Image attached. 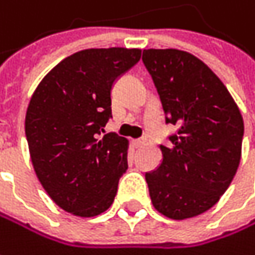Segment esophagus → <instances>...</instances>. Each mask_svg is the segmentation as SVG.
I'll use <instances>...</instances> for the list:
<instances>
[{
    "label": "esophagus",
    "mask_w": 255,
    "mask_h": 255,
    "mask_svg": "<svg viewBox=\"0 0 255 255\" xmlns=\"http://www.w3.org/2000/svg\"><path fill=\"white\" fill-rule=\"evenodd\" d=\"M132 143H134L135 147H141V146L146 144V138H137V140H134Z\"/></svg>",
    "instance_id": "obj_1"
}]
</instances>
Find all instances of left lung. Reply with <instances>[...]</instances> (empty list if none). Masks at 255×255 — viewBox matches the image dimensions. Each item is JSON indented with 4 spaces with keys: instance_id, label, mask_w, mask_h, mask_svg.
<instances>
[{
    "instance_id": "obj_1",
    "label": "left lung",
    "mask_w": 255,
    "mask_h": 255,
    "mask_svg": "<svg viewBox=\"0 0 255 255\" xmlns=\"http://www.w3.org/2000/svg\"><path fill=\"white\" fill-rule=\"evenodd\" d=\"M143 64L157 90L165 123L176 127L160 144L162 162L146 172L154 209L188 219L213 207L241 160L244 121L219 77L194 55L144 49Z\"/></svg>"
}]
</instances>
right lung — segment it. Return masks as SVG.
Returning a JSON list of instances; mask_svg holds the SVG:
<instances>
[{"mask_svg": "<svg viewBox=\"0 0 255 255\" xmlns=\"http://www.w3.org/2000/svg\"><path fill=\"white\" fill-rule=\"evenodd\" d=\"M140 57V49H84L36 87L24 121L30 159L45 191L68 213L92 218L114 203L128 141L117 132L101 135L112 118L114 83Z\"/></svg>", "mask_w": 255, "mask_h": 255, "instance_id": "obj_1", "label": "right lung"}]
</instances>
